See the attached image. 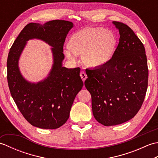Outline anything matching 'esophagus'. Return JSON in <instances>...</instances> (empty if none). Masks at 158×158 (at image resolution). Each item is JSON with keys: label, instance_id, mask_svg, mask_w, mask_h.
<instances>
[{"label": "esophagus", "instance_id": "1", "mask_svg": "<svg viewBox=\"0 0 158 158\" xmlns=\"http://www.w3.org/2000/svg\"><path fill=\"white\" fill-rule=\"evenodd\" d=\"M80 76H81V79L83 80V81L84 82L85 81V79H87V75L86 73L84 72V71H81V73H80Z\"/></svg>", "mask_w": 158, "mask_h": 158}]
</instances>
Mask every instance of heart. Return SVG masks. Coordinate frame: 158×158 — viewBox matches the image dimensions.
Instances as JSON below:
<instances>
[{
	"label": "heart",
	"mask_w": 158,
	"mask_h": 158,
	"mask_svg": "<svg viewBox=\"0 0 158 158\" xmlns=\"http://www.w3.org/2000/svg\"><path fill=\"white\" fill-rule=\"evenodd\" d=\"M116 46L117 38L112 31L100 27H88L72 36L64 52L71 61H75L78 55H83L85 64L98 67L111 60Z\"/></svg>",
	"instance_id": "heart-1"
}]
</instances>
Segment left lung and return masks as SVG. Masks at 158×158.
I'll return each mask as SVG.
<instances>
[{
	"instance_id": "1",
	"label": "left lung",
	"mask_w": 158,
	"mask_h": 158,
	"mask_svg": "<svg viewBox=\"0 0 158 158\" xmlns=\"http://www.w3.org/2000/svg\"><path fill=\"white\" fill-rule=\"evenodd\" d=\"M119 44L106 64L86 69L85 86L92 96L94 118L105 126L133 118L141 107L148 85V67L142 42L128 26L113 22Z\"/></svg>"
}]
</instances>
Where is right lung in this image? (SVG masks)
Masks as SVG:
<instances>
[{"instance_id": "right-lung-1", "label": "right lung", "mask_w": 158, "mask_h": 158, "mask_svg": "<svg viewBox=\"0 0 158 158\" xmlns=\"http://www.w3.org/2000/svg\"><path fill=\"white\" fill-rule=\"evenodd\" d=\"M73 27L71 22L52 20L44 24L30 23L15 40L9 52L7 81L17 106L28 122L43 129H56L68 120L74 100L83 85L80 68L62 66L63 46ZM37 38L52 47L54 64L48 77L35 84L28 82L19 71L18 62L26 42Z\"/></svg>"}]
</instances>
